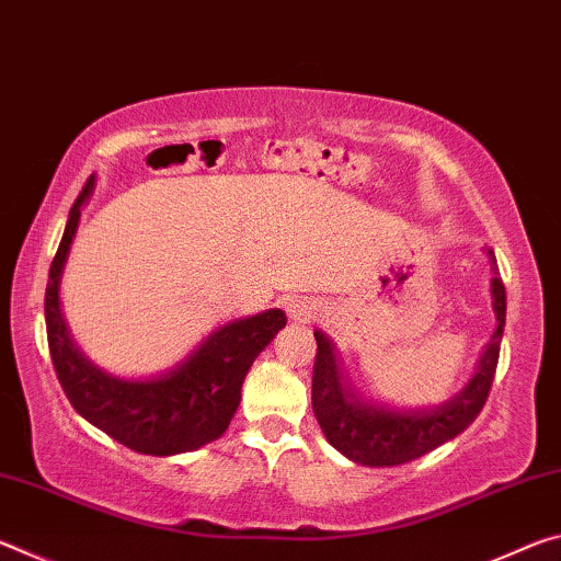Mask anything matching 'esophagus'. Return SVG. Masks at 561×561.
<instances>
[{
	"label": "esophagus",
	"mask_w": 561,
	"mask_h": 561,
	"mask_svg": "<svg viewBox=\"0 0 561 561\" xmlns=\"http://www.w3.org/2000/svg\"><path fill=\"white\" fill-rule=\"evenodd\" d=\"M287 314L294 321H311L319 317V304L317 301H309V299H289L287 301Z\"/></svg>",
	"instance_id": "esophagus-1"
}]
</instances>
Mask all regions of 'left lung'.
I'll return each instance as SVG.
<instances>
[{
    "label": "left lung",
    "instance_id": "obj_1",
    "mask_svg": "<svg viewBox=\"0 0 561 561\" xmlns=\"http://www.w3.org/2000/svg\"><path fill=\"white\" fill-rule=\"evenodd\" d=\"M492 260V307H495L497 329L485 346L478 371L470 383L455 393L450 401L435 408H388L383 403H368L344 383L336 366V354L331 341L314 331L317 360L311 376V408L324 431L327 440L348 460L368 468H393V465L411 462L431 453L438 445L453 440L480 415L485 405L495 368L500 358L502 329H505L507 297L505 284L497 277L495 254L488 250Z\"/></svg>",
    "mask_w": 561,
    "mask_h": 561
}]
</instances>
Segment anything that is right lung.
I'll return each mask as SVG.
<instances>
[{
	"mask_svg": "<svg viewBox=\"0 0 561 561\" xmlns=\"http://www.w3.org/2000/svg\"><path fill=\"white\" fill-rule=\"evenodd\" d=\"M93 190V178L69 213V222L49 270L44 314L46 339L56 378L76 413L126 448L144 455H178L220 438L240 405V391L252 360L287 327L282 309L234 319L213 331L185 360L156 378H118L73 346L59 309V282L69 257L81 205Z\"/></svg>",
	"mask_w": 561,
	"mask_h": 561,
	"instance_id": "right-lung-1",
	"label": "right lung"
}]
</instances>
